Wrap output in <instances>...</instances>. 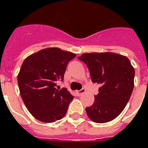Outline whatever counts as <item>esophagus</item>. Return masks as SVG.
Here are the masks:
<instances>
[{
	"mask_svg": "<svg viewBox=\"0 0 148 148\" xmlns=\"http://www.w3.org/2000/svg\"><path fill=\"white\" fill-rule=\"evenodd\" d=\"M86 92V90L84 88H82V90H78V91H77V95H82V94L83 93H84V92Z\"/></svg>",
	"mask_w": 148,
	"mask_h": 148,
	"instance_id": "1",
	"label": "esophagus"
}]
</instances>
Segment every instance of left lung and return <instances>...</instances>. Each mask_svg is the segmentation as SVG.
I'll use <instances>...</instances> for the list:
<instances>
[{
    "instance_id": "1",
    "label": "left lung",
    "mask_w": 148,
    "mask_h": 148,
    "mask_svg": "<svg viewBox=\"0 0 148 148\" xmlns=\"http://www.w3.org/2000/svg\"><path fill=\"white\" fill-rule=\"evenodd\" d=\"M78 58L87 65L92 83L101 86L93 104L86 108L87 116L96 123L112 121L125 109L133 92L135 70L130 60L113 53H84Z\"/></svg>"
}]
</instances>
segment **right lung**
Segmentation results:
<instances>
[{
  "label": "right lung",
  "instance_id": "1",
  "mask_svg": "<svg viewBox=\"0 0 148 148\" xmlns=\"http://www.w3.org/2000/svg\"><path fill=\"white\" fill-rule=\"evenodd\" d=\"M75 57L74 53L51 47L28 56L23 62L18 87L23 103L36 119L51 123L66 115L74 96L64 87L57 90L56 82H63L68 63Z\"/></svg>",
  "mask_w": 148,
  "mask_h": 148
}]
</instances>
